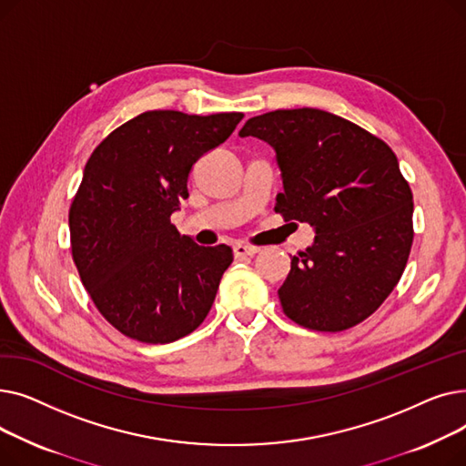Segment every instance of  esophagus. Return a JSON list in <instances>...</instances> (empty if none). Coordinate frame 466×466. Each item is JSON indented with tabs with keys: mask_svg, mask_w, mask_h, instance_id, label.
Listing matches in <instances>:
<instances>
[{
	"mask_svg": "<svg viewBox=\"0 0 466 466\" xmlns=\"http://www.w3.org/2000/svg\"><path fill=\"white\" fill-rule=\"evenodd\" d=\"M258 253V248L255 246H246V243H236L234 246V257L243 258V257H253Z\"/></svg>",
	"mask_w": 466,
	"mask_h": 466,
	"instance_id": "esophagus-1",
	"label": "esophagus"
}]
</instances>
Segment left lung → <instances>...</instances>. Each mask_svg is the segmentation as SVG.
Instances as JSON below:
<instances>
[{
	"instance_id": "obj_1",
	"label": "left lung",
	"mask_w": 466,
	"mask_h": 466,
	"mask_svg": "<svg viewBox=\"0 0 466 466\" xmlns=\"http://www.w3.org/2000/svg\"><path fill=\"white\" fill-rule=\"evenodd\" d=\"M239 136L270 143L281 167L276 213L315 228L278 295L290 321L319 332L362 323L390 295L413 241V198L390 147L321 109H278Z\"/></svg>"
}]
</instances>
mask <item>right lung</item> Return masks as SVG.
Instances as JSON below:
<instances>
[{"label": "right lung", "instance_id": "1", "mask_svg": "<svg viewBox=\"0 0 466 466\" xmlns=\"http://www.w3.org/2000/svg\"><path fill=\"white\" fill-rule=\"evenodd\" d=\"M243 113L145 111L90 155L69 208L71 257L106 321L143 344L198 329L232 262L225 243L196 246L169 217L188 198V174Z\"/></svg>", "mask_w": 466, "mask_h": 466}]
</instances>
